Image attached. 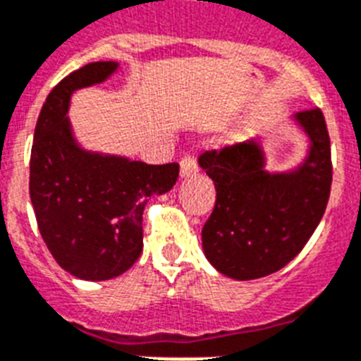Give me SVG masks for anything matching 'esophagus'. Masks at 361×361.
I'll return each mask as SVG.
<instances>
[{
	"instance_id": "34e87169",
	"label": "esophagus",
	"mask_w": 361,
	"mask_h": 361,
	"mask_svg": "<svg viewBox=\"0 0 361 361\" xmlns=\"http://www.w3.org/2000/svg\"><path fill=\"white\" fill-rule=\"evenodd\" d=\"M197 160L193 155H184L180 159V177H193L197 173Z\"/></svg>"
}]
</instances>
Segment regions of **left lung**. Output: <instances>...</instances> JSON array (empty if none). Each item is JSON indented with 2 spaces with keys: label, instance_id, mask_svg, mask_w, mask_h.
I'll return each mask as SVG.
<instances>
[{
  "label": "left lung",
  "instance_id": "1",
  "mask_svg": "<svg viewBox=\"0 0 361 361\" xmlns=\"http://www.w3.org/2000/svg\"><path fill=\"white\" fill-rule=\"evenodd\" d=\"M298 120L312 146L294 173H267L254 142L199 157L217 192L202 226V248L224 276L248 281L281 270L303 250L325 214L332 184L327 122L319 107L301 111Z\"/></svg>",
  "mask_w": 361,
  "mask_h": 361
}]
</instances>
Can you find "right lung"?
<instances>
[{
	"instance_id": "obj_1",
	"label": "right lung",
	"mask_w": 361,
	"mask_h": 361,
	"mask_svg": "<svg viewBox=\"0 0 361 361\" xmlns=\"http://www.w3.org/2000/svg\"><path fill=\"white\" fill-rule=\"evenodd\" d=\"M115 61H92L49 92L34 129L29 192L36 223L61 269L104 281L142 254V212L151 195L171 190L177 162L146 164L76 147L66 113L73 91L98 84Z\"/></svg>"
}]
</instances>
